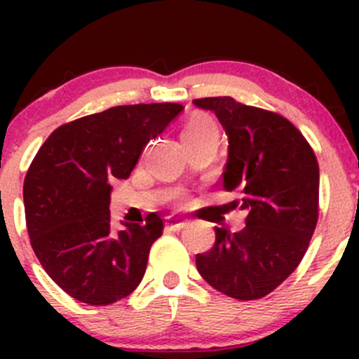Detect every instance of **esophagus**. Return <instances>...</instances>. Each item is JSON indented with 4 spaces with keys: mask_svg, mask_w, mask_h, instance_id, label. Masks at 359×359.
<instances>
[{
    "mask_svg": "<svg viewBox=\"0 0 359 359\" xmlns=\"http://www.w3.org/2000/svg\"><path fill=\"white\" fill-rule=\"evenodd\" d=\"M187 226H189V222H187V220H180V219H177V217H168V219H166V227L172 231H180Z\"/></svg>",
    "mask_w": 359,
    "mask_h": 359,
    "instance_id": "obj_1",
    "label": "esophagus"
}]
</instances>
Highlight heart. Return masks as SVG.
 Wrapping results in <instances>:
<instances>
[{
	"label": "heart",
	"instance_id": "heart-1",
	"mask_svg": "<svg viewBox=\"0 0 359 359\" xmlns=\"http://www.w3.org/2000/svg\"><path fill=\"white\" fill-rule=\"evenodd\" d=\"M206 135L217 137V126L212 119L203 118V116H198V118L191 119L182 132L184 142L191 139H201V137H206Z\"/></svg>",
	"mask_w": 359,
	"mask_h": 359
}]
</instances>
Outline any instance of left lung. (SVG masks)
Returning <instances> with one entry per match:
<instances>
[{
  "instance_id": "obj_1",
  "label": "left lung",
  "mask_w": 359,
  "mask_h": 359,
  "mask_svg": "<svg viewBox=\"0 0 359 359\" xmlns=\"http://www.w3.org/2000/svg\"><path fill=\"white\" fill-rule=\"evenodd\" d=\"M193 104L212 111L226 130L224 189L247 210L238 233L215 227V245L198 253L203 280L233 299H262L297 269L318 222L320 166L302 133L283 116L233 97Z\"/></svg>"
}]
</instances>
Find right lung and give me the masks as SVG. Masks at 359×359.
<instances>
[{
  "mask_svg": "<svg viewBox=\"0 0 359 359\" xmlns=\"http://www.w3.org/2000/svg\"><path fill=\"white\" fill-rule=\"evenodd\" d=\"M184 111L180 104L116 106L59 126L39 147L24 180L32 250L72 299L107 306L130 295L163 233L156 213L146 224L111 227V191L128 179L144 147Z\"/></svg>",
  "mask_w": 359,
  "mask_h": 359,
  "instance_id": "obj_1",
  "label": "right lung"
}]
</instances>
